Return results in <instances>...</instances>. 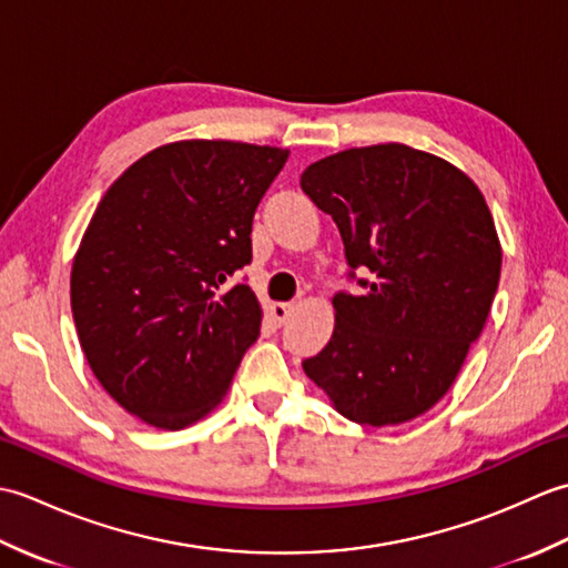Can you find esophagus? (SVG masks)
Segmentation results:
<instances>
[{
  "label": "esophagus",
  "instance_id": "esophagus-1",
  "mask_svg": "<svg viewBox=\"0 0 568 568\" xmlns=\"http://www.w3.org/2000/svg\"><path fill=\"white\" fill-rule=\"evenodd\" d=\"M268 312H271L273 324H277V327H283V324L291 320V315H293V305L291 303H273L268 307Z\"/></svg>",
  "mask_w": 568,
  "mask_h": 568
}]
</instances>
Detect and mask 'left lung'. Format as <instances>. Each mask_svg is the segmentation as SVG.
Here are the masks:
<instances>
[{"label": "left lung", "mask_w": 568, "mask_h": 568, "mask_svg": "<svg viewBox=\"0 0 568 568\" xmlns=\"http://www.w3.org/2000/svg\"><path fill=\"white\" fill-rule=\"evenodd\" d=\"M300 187L339 226L348 275L371 271L358 295H334V334L305 373L358 425L425 415L498 291L503 251L484 195L456 165L405 143L327 155Z\"/></svg>", "instance_id": "left-lung-1"}]
</instances>
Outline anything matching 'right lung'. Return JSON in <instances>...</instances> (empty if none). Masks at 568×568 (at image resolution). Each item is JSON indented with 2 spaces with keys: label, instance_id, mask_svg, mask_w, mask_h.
Returning <instances> with one entry per match:
<instances>
[{
  "label": "right lung",
  "instance_id": "right-lung-1",
  "mask_svg": "<svg viewBox=\"0 0 568 568\" xmlns=\"http://www.w3.org/2000/svg\"><path fill=\"white\" fill-rule=\"evenodd\" d=\"M285 149L175 141L104 192L70 273L84 358L126 413L159 429L195 425L222 403L261 305L246 283L251 224Z\"/></svg>",
  "mask_w": 568,
  "mask_h": 568
}]
</instances>
